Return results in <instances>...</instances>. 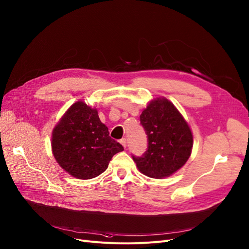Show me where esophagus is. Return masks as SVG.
<instances>
[{"mask_svg":"<svg viewBox=\"0 0 249 249\" xmlns=\"http://www.w3.org/2000/svg\"><path fill=\"white\" fill-rule=\"evenodd\" d=\"M120 143L123 145V147H125V148H126V146H127V141H126V138H122V139L120 140Z\"/></svg>","mask_w":249,"mask_h":249,"instance_id":"esophagus-1","label":"esophagus"}]
</instances>
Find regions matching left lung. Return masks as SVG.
I'll return each instance as SVG.
<instances>
[{
    "label": "left lung",
    "instance_id": "1",
    "mask_svg": "<svg viewBox=\"0 0 249 249\" xmlns=\"http://www.w3.org/2000/svg\"><path fill=\"white\" fill-rule=\"evenodd\" d=\"M140 124L147 135V150L132 158L143 174L160 179L183 166L191 154L193 137L172 103L164 98L152 101L140 115Z\"/></svg>",
    "mask_w": 249,
    "mask_h": 249
}]
</instances>
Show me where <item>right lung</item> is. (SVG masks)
<instances>
[{
	"instance_id": "add662e5",
	"label": "right lung",
	"mask_w": 249,
	"mask_h": 249,
	"mask_svg": "<svg viewBox=\"0 0 249 249\" xmlns=\"http://www.w3.org/2000/svg\"><path fill=\"white\" fill-rule=\"evenodd\" d=\"M52 150L65 171L79 179H91L103 173L111 158L124 147L109 136L97 110L79 101L55 127Z\"/></svg>"
}]
</instances>
